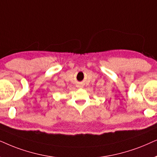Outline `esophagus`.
<instances>
[{
  "instance_id": "esophagus-1",
  "label": "esophagus",
  "mask_w": 157,
  "mask_h": 157,
  "mask_svg": "<svg viewBox=\"0 0 157 157\" xmlns=\"http://www.w3.org/2000/svg\"><path fill=\"white\" fill-rule=\"evenodd\" d=\"M77 87H81V85H78V86H77Z\"/></svg>"
}]
</instances>
